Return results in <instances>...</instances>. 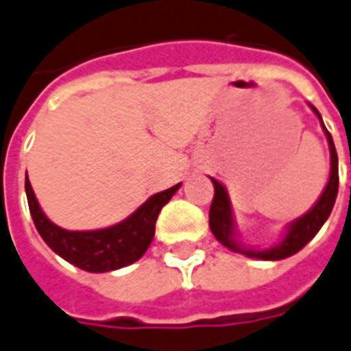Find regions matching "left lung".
<instances>
[{"label":"left lung","instance_id":"1","mask_svg":"<svg viewBox=\"0 0 351 351\" xmlns=\"http://www.w3.org/2000/svg\"><path fill=\"white\" fill-rule=\"evenodd\" d=\"M313 112L317 114V117L321 119L319 112L310 104ZM321 125H323V119H321ZM323 131L327 134V141H329V150H330V176L329 182H327V188L323 190L321 197L317 199V203L313 205L312 209L308 210L306 215H302L300 218H296L295 222H291L289 228H287V234L283 237V241L271 249H247L241 241L235 239V228H234V218H232V205H230V199H228L226 188L222 184L210 178L213 180V186H215V197H213V203H210L209 210V226L213 235L217 237L220 243L228 247L230 251L241 252L245 256H251V258H261V261H281V258H287L291 254H295L300 249H304L306 245L310 243L313 239V235L317 234L321 230V226L325 224V220L329 218L330 210L335 207V201H337L338 193V156L337 148H335V142H332V136L325 129L323 125Z\"/></svg>","mask_w":351,"mask_h":351}]
</instances>
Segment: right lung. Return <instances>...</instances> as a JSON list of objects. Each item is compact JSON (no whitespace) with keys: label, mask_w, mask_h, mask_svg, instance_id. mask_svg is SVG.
Returning a JSON list of instances; mask_svg holds the SVG:
<instances>
[{"label":"right lung","mask_w":351,"mask_h":351,"mask_svg":"<svg viewBox=\"0 0 351 351\" xmlns=\"http://www.w3.org/2000/svg\"><path fill=\"white\" fill-rule=\"evenodd\" d=\"M24 186L32 220L43 241L66 262L95 274L125 268L138 261L154 239L159 210L163 209V205L169 203V199L180 188V184H176L165 192L154 193L131 217L125 218L123 222L116 226L90 232H68L64 228L53 224L45 217L36 199V193L32 190L28 173Z\"/></svg>","instance_id":"right-lung-1"}]
</instances>
